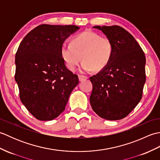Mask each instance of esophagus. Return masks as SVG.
Masks as SVG:
<instances>
[{"label": "esophagus", "instance_id": "1", "mask_svg": "<svg viewBox=\"0 0 160 160\" xmlns=\"http://www.w3.org/2000/svg\"><path fill=\"white\" fill-rule=\"evenodd\" d=\"M87 76H78V79H79V80L80 81H84L87 79Z\"/></svg>", "mask_w": 160, "mask_h": 160}]
</instances>
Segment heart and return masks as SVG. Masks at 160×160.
I'll return each instance as SVG.
<instances>
[{
	"label": "heart",
	"instance_id": "1",
	"mask_svg": "<svg viewBox=\"0 0 160 160\" xmlns=\"http://www.w3.org/2000/svg\"><path fill=\"white\" fill-rule=\"evenodd\" d=\"M113 45L107 36H100L91 31H85L75 36L71 44H63L60 55L66 67L74 71L81 58L82 72L100 71L106 67L113 56Z\"/></svg>",
	"mask_w": 160,
	"mask_h": 160
}]
</instances>
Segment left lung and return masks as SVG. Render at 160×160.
<instances>
[{
  "mask_svg": "<svg viewBox=\"0 0 160 160\" xmlns=\"http://www.w3.org/2000/svg\"><path fill=\"white\" fill-rule=\"evenodd\" d=\"M109 38L113 56L108 65L90 77V103L95 113L108 120L125 118L140 102L146 82V58L134 37L120 26H94Z\"/></svg>",
  "mask_w": 160,
  "mask_h": 160,
  "instance_id": "left-lung-1",
  "label": "left lung"
}]
</instances>
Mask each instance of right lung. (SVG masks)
Instances as JSON below:
<instances>
[{
	"label": "right lung",
	"mask_w": 160,
	"mask_h": 160,
	"mask_svg": "<svg viewBox=\"0 0 160 160\" xmlns=\"http://www.w3.org/2000/svg\"><path fill=\"white\" fill-rule=\"evenodd\" d=\"M79 29L76 25H39L26 35L17 50L15 80L20 100L39 120L58 116L79 83L60 55L64 40Z\"/></svg>",
	"instance_id": "right-lung-1"
}]
</instances>
